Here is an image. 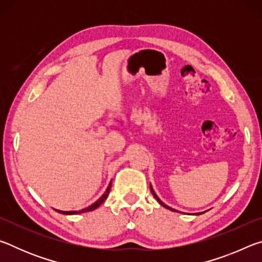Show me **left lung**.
<instances>
[{
  "label": "left lung",
  "instance_id": "obj_1",
  "mask_svg": "<svg viewBox=\"0 0 262 262\" xmlns=\"http://www.w3.org/2000/svg\"><path fill=\"white\" fill-rule=\"evenodd\" d=\"M150 190H151V193H152V195H154V196L155 198H156V200L159 202V203H161V205L163 206V207H165L166 208V209H170V210H173V211H177L176 209H173V208H171V207H168V206H166V205H164V203L161 201V200H159V199H158V196H157V195L156 194H155V192H154V189H152V187H151V186H150Z\"/></svg>",
  "mask_w": 262,
  "mask_h": 262
}]
</instances>
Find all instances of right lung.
Masks as SVG:
<instances>
[{
  "instance_id": "right-lung-1",
  "label": "right lung",
  "mask_w": 262,
  "mask_h": 262,
  "mask_svg": "<svg viewBox=\"0 0 262 262\" xmlns=\"http://www.w3.org/2000/svg\"><path fill=\"white\" fill-rule=\"evenodd\" d=\"M110 189H111V184L108 185V187H107V189H106V192L103 194V196H101L99 200H97L94 205H91L90 207H88V208H85V209H82V210H79V211H61V210H57L59 212H61V214H64V215H75V214H81V212H86V211H91V210H95L96 208H98L101 203H103L105 200H106V198L108 196V193H110Z\"/></svg>"
}]
</instances>
